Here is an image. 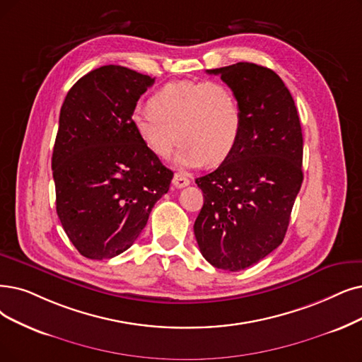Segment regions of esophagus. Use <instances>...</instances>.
<instances>
[{"label": "esophagus", "mask_w": 362, "mask_h": 362, "mask_svg": "<svg viewBox=\"0 0 362 362\" xmlns=\"http://www.w3.org/2000/svg\"><path fill=\"white\" fill-rule=\"evenodd\" d=\"M172 182L177 187V189H182V187H187L190 184V180L187 178L184 173H175V177H173Z\"/></svg>", "instance_id": "obj_1"}]
</instances>
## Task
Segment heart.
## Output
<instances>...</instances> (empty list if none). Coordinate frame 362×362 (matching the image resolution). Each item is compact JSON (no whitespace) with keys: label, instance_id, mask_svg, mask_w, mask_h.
Listing matches in <instances>:
<instances>
[{"label":"heart","instance_id":"heart-1","mask_svg":"<svg viewBox=\"0 0 362 362\" xmlns=\"http://www.w3.org/2000/svg\"><path fill=\"white\" fill-rule=\"evenodd\" d=\"M132 124L146 148L166 158L177 138L181 168L218 165L233 153L242 134L239 100L218 81H173L132 111Z\"/></svg>","mask_w":362,"mask_h":362}]
</instances>
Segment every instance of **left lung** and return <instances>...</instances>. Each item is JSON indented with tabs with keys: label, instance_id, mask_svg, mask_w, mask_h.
<instances>
[{
	"label": "left lung",
	"instance_id": "8db88e82",
	"mask_svg": "<svg viewBox=\"0 0 362 362\" xmlns=\"http://www.w3.org/2000/svg\"><path fill=\"white\" fill-rule=\"evenodd\" d=\"M206 72L235 92L242 134L218 168L196 178L205 200L194 236L208 263L239 272L285 238L303 182L301 126L294 99L274 71L238 62Z\"/></svg>",
	"mask_w": 362,
	"mask_h": 362
}]
</instances>
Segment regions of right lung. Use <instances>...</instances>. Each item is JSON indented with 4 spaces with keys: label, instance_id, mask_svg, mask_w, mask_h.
Segmentation results:
<instances>
[{
    "label": "right lung",
    "instance_id": "1",
    "mask_svg": "<svg viewBox=\"0 0 362 362\" xmlns=\"http://www.w3.org/2000/svg\"><path fill=\"white\" fill-rule=\"evenodd\" d=\"M154 78L120 65L69 89L52 156L56 212L77 251L112 258L132 247L173 172L138 138L132 111Z\"/></svg>",
    "mask_w": 362,
    "mask_h": 362
}]
</instances>
